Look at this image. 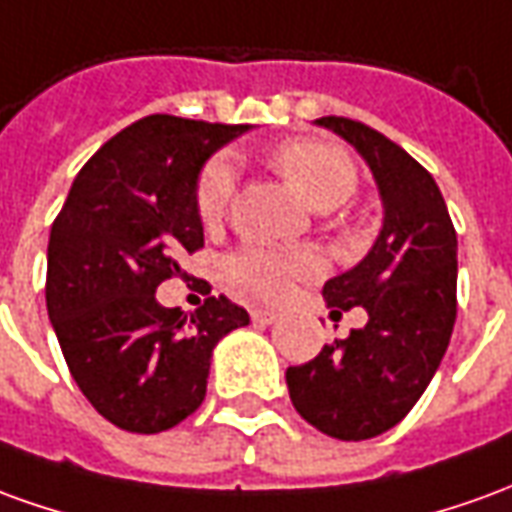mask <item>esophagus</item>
Masks as SVG:
<instances>
[{
  "label": "esophagus",
  "mask_w": 512,
  "mask_h": 512,
  "mask_svg": "<svg viewBox=\"0 0 512 512\" xmlns=\"http://www.w3.org/2000/svg\"><path fill=\"white\" fill-rule=\"evenodd\" d=\"M252 321H255V324H274V321H280V313H277V310L255 307V310H252Z\"/></svg>",
  "instance_id": "1"
}]
</instances>
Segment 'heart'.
I'll return each instance as SVG.
<instances>
[{
	"mask_svg": "<svg viewBox=\"0 0 512 512\" xmlns=\"http://www.w3.org/2000/svg\"><path fill=\"white\" fill-rule=\"evenodd\" d=\"M271 166L291 185L302 202L313 210H332L346 202L357 185L355 163L338 146L321 141H288L274 149ZM235 191V166L227 157H216L199 174L196 213L199 219L219 224L227 213ZM318 260L310 252H285L271 246H244L227 260V280L238 293L252 299L277 302L288 296L293 282L313 277Z\"/></svg>",
	"mask_w": 512,
	"mask_h": 512,
	"instance_id": "b5f03b06",
	"label": "heart"
}]
</instances>
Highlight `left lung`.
I'll return each mask as SVG.
<instances>
[{"instance_id":"1","label":"left lung","mask_w":512,"mask_h":512,"mask_svg":"<svg viewBox=\"0 0 512 512\" xmlns=\"http://www.w3.org/2000/svg\"><path fill=\"white\" fill-rule=\"evenodd\" d=\"M366 160L382 227L355 268L324 282L327 305L366 307L363 330L285 371L296 413L338 441L396 427L441 366L457 316V235L432 174L382 132L341 116L316 119Z\"/></svg>"}]
</instances>
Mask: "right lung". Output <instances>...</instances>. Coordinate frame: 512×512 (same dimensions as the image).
I'll return each instance as SVG.
<instances>
[{
    "mask_svg": "<svg viewBox=\"0 0 512 512\" xmlns=\"http://www.w3.org/2000/svg\"><path fill=\"white\" fill-rule=\"evenodd\" d=\"M249 130L163 113L135 121L82 166L52 224L49 321L85 399L121 430L155 435L191 416L216 343L249 324L227 296L191 316L155 296L205 246L196 213L205 163Z\"/></svg>",
    "mask_w": 512,
    "mask_h": 512,
    "instance_id": "right-lung-1",
    "label": "right lung"
}]
</instances>
